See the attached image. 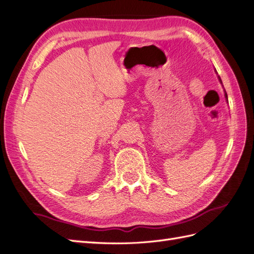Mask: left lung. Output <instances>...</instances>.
I'll use <instances>...</instances> for the list:
<instances>
[{"instance_id":"1","label":"left lung","mask_w":254,"mask_h":254,"mask_svg":"<svg viewBox=\"0 0 254 254\" xmlns=\"http://www.w3.org/2000/svg\"><path fill=\"white\" fill-rule=\"evenodd\" d=\"M218 79H219V81H220V83L222 84V82H221V79H220V77H219V76H218ZM225 97L227 98V101H228V95H227V92L225 91Z\"/></svg>"}]
</instances>
